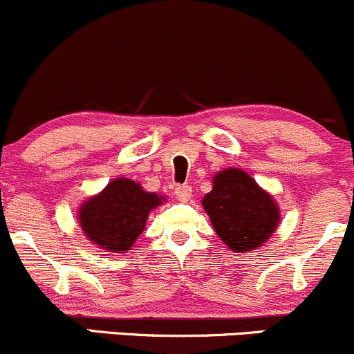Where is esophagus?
<instances>
[{"mask_svg":"<svg viewBox=\"0 0 354 354\" xmlns=\"http://www.w3.org/2000/svg\"><path fill=\"white\" fill-rule=\"evenodd\" d=\"M192 196V187L187 184H182V185H177L176 187V197L178 201H182V203H185V201L191 199Z\"/></svg>","mask_w":354,"mask_h":354,"instance_id":"1","label":"esophagus"}]
</instances>
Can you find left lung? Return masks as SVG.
I'll list each match as a JSON object with an SVG mask.
<instances>
[{"mask_svg": "<svg viewBox=\"0 0 354 354\" xmlns=\"http://www.w3.org/2000/svg\"><path fill=\"white\" fill-rule=\"evenodd\" d=\"M212 182L203 206L224 245L245 253L267 241L280 219L272 197L239 169L223 170Z\"/></svg>", "mask_w": 354, "mask_h": 354, "instance_id": "8db88e82", "label": "left lung"}]
</instances>
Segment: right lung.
Instances as JSON below:
<instances>
[{
    "instance_id": "right-lung-1",
    "label": "right lung",
    "mask_w": 354,
    "mask_h": 354,
    "mask_svg": "<svg viewBox=\"0 0 354 354\" xmlns=\"http://www.w3.org/2000/svg\"><path fill=\"white\" fill-rule=\"evenodd\" d=\"M163 197L145 192L130 178H116L79 211L82 231L94 245L109 252H127L145 227L148 212Z\"/></svg>"
}]
</instances>
